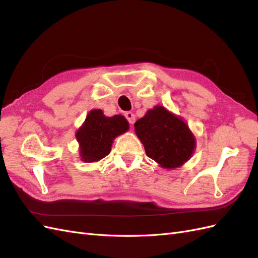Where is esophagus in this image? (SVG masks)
Segmentation results:
<instances>
[{"instance_id": "obj_1", "label": "esophagus", "mask_w": 258, "mask_h": 258, "mask_svg": "<svg viewBox=\"0 0 258 258\" xmlns=\"http://www.w3.org/2000/svg\"><path fill=\"white\" fill-rule=\"evenodd\" d=\"M124 117H126L127 120L129 121V123H130V124H134V123H135V121H136V116H135V114H134V113L127 112L126 114H124Z\"/></svg>"}]
</instances>
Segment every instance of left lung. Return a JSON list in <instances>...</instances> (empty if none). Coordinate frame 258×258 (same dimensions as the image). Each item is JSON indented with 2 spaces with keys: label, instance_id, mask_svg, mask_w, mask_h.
I'll use <instances>...</instances> for the list:
<instances>
[{
  "label": "left lung",
  "instance_id": "left-lung-1",
  "mask_svg": "<svg viewBox=\"0 0 258 258\" xmlns=\"http://www.w3.org/2000/svg\"><path fill=\"white\" fill-rule=\"evenodd\" d=\"M135 131L146 155L165 169L183 166L196 148V138L188 124L161 105L154 106L138 119Z\"/></svg>",
  "mask_w": 258,
  "mask_h": 258
}]
</instances>
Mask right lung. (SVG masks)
I'll return each mask as SVG.
<instances>
[{"label":"right lung","instance_id":"1","mask_svg":"<svg viewBox=\"0 0 258 258\" xmlns=\"http://www.w3.org/2000/svg\"><path fill=\"white\" fill-rule=\"evenodd\" d=\"M129 122L122 115L105 116L102 110H91L75 137L84 162H96L110 154L115 138L127 132Z\"/></svg>","mask_w":258,"mask_h":258}]
</instances>
